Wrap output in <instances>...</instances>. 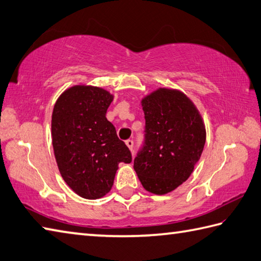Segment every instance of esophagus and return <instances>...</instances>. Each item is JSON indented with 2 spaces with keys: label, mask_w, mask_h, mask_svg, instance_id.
Returning a JSON list of instances; mask_svg holds the SVG:
<instances>
[{
  "label": "esophagus",
  "mask_w": 261,
  "mask_h": 261,
  "mask_svg": "<svg viewBox=\"0 0 261 261\" xmlns=\"http://www.w3.org/2000/svg\"><path fill=\"white\" fill-rule=\"evenodd\" d=\"M125 145L127 146V148H129V149L132 151V148H134V141H132V140H126L125 141Z\"/></svg>",
  "instance_id": "obj_1"
}]
</instances>
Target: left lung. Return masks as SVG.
<instances>
[{
    "instance_id": "obj_1",
    "label": "left lung",
    "mask_w": 261,
    "mask_h": 261,
    "mask_svg": "<svg viewBox=\"0 0 261 261\" xmlns=\"http://www.w3.org/2000/svg\"><path fill=\"white\" fill-rule=\"evenodd\" d=\"M145 142L134 162L148 192L165 195L191 175L206 142V129L195 104L180 90L158 88L141 100Z\"/></svg>"
}]
</instances>
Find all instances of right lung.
<instances>
[{
	"mask_svg": "<svg viewBox=\"0 0 261 261\" xmlns=\"http://www.w3.org/2000/svg\"><path fill=\"white\" fill-rule=\"evenodd\" d=\"M113 100L109 91L78 85L66 89L54 105L52 144L59 171L76 195L104 197L113 187L120 163H131L129 148L106 119Z\"/></svg>",
	"mask_w": 261,
	"mask_h": 261,
	"instance_id": "add662e5",
	"label": "right lung"
}]
</instances>
